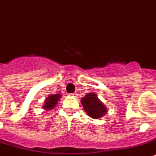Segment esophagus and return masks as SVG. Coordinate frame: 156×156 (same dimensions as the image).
I'll use <instances>...</instances> for the list:
<instances>
[{"label":"esophagus","instance_id":"obj_1","mask_svg":"<svg viewBox=\"0 0 156 156\" xmlns=\"http://www.w3.org/2000/svg\"><path fill=\"white\" fill-rule=\"evenodd\" d=\"M77 95H78V94H77V93H73V94H70V97H76Z\"/></svg>","mask_w":156,"mask_h":156}]
</instances>
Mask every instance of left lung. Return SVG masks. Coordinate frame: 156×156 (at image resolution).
Segmentation results:
<instances>
[{"instance_id":"left-lung-1","label":"left lung","mask_w":156,"mask_h":156,"mask_svg":"<svg viewBox=\"0 0 156 156\" xmlns=\"http://www.w3.org/2000/svg\"><path fill=\"white\" fill-rule=\"evenodd\" d=\"M81 102L86 113L94 119L100 118L107 112L106 108L94 93L86 94L84 98H82Z\"/></svg>"}]
</instances>
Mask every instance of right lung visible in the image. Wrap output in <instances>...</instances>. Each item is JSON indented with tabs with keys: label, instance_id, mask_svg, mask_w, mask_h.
Wrapping results in <instances>:
<instances>
[{
	"label": "right lung",
	"instance_id": "add662e5",
	"mask_svg": "<svg viewBox=\"0 0 156 156\" xmlns=\"http://www.w3.org/2000/svg\"><path fill=\"white\" fill-rule=\"evenodd\" d=\"M61 95L62 94H52L51 96L48 97L47 99H46L45 104L44 105V108L47 110H49V109H52L54 108V107L55 106V105L57 104V102L59 100V98H61Z\"/></svg>",
	"mask_w": 156,
	"mask_h": 156
}]
</instances>
